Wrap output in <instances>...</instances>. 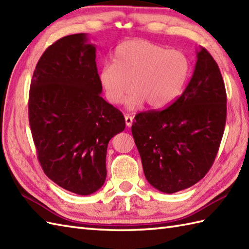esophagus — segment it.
<instances>
[{
  "mask_svg": "<svg viewBox=\"0 0 249 249\" xmlns=\"http://www.w3.org/2000/svg\"><path fill=\"white\" fill-rule=\"evenodd\" d=\"M133 121H134L133 116H130L128 114H125V123H126V126H127V127H130V126L133 125Z\"/></svg>",
  "mask_w": 249,
  "mask_h": 249,
  "instance_id": "34e87169",
  "label": "esophagus"
}]
</instances>
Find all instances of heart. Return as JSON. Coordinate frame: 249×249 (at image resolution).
Listing matches in <instances>:
<instances>
[{
    "label": "heart",
    "mask_w": 249,
    "mask_h": 249,
    "mask_svg": "<svg viewBox=\"0 0 249 249\" xmlns=\"http://www.w3.org/2000/svg\"><path fill=\"white\" fill-rule=\"evenodd\" d=\"M113 62L100 67L98 80L108 102L123 103L130 110L147 103L151 108H162L182 92L188 77L187 56L178 50H167L141 39L128 40L118 46Z\"/></svg>",
    "instance_id": "1"
}]
</instances>
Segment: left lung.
<instances>
[{"label":"left lung","mask_w":249,"mask_h":249,"mask_svg":"<svg viewBox=\"0 0 249 249\" xmlns=\"http://www.w3.org/2000/svg\"><path fill=\"white\" fill-rule=\"evenodd\" d=\"M193 77L170 107L135 116L131 126L144 176L153 187L173 194L193 186L212 167L227 116L225 83L208 50L196 51Z\"/></svg>","instance_id":"obj_1"}]
</instances>
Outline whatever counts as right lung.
<instances>
[{
	"label": "right lung",
	"mask_w": 249,
	"mask_h": 249,
	"mask_svg": "<svg viewBox=\"0 0 249 249\" xmlns=\"http://www.w3.org/2000/svg\"><path fill=\"white\" fill-rule=\"evenodd\" d=\"M95 59L88 34L62 37L37 63L29 97L41 168L60 187L81 196L104 185L108 143L125 128L121 111L100 95Z\"/></svg>",
	"instance_id": "1"
}]
</instances>
